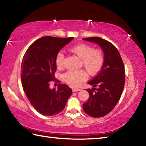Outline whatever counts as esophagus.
I'll return each mask as SVG.
<instances>
[{
    "mask_svg": "<svg viewBox=\"0 0 146 146\" xmlns=\"http://www.w3.org/2000/svg\"><path fill=\"white\" fill-rule=\"evenodd\" d=\"M73 92H76V91H79L81 90V89L80 88H73Z\"/></svg>",
    "mask_w": 146,
    "mask_h": 146,
    "instance_id": "obj_1",
    "label": "esophagus"
}]
</instances>
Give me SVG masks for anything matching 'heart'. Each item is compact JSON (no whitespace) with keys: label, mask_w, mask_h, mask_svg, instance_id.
I'll use <instances>...</instances> for the list:
<instances>
[{"label":"heart","mask_w":146,"mask_h":146,"mask_svg":"<svg viewBox=\"0 0 146 146\" xmlns=\"http://www.w3.org/2000/svg\"><path fill=\"white\" fill-rule=\"evenodd\" d=\"M71 52L82 59V65L89 74L95 75L100 71L104 63V55L99 49H94L92 46L86 44H79L70 49ZM64 55L58 52L55 58V64L58 68L64 66ZM87 74L84 71H70L63 76L64 80L71 86H77L80 82L87 79Z\"/></svg>","instance_id":"obj_1"}]
</instances>
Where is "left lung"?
<instances>
[{
	"instance_id": "8db88e82",
	"label": "left lung",
	"mask_w": 146,
	"mask_h": 146,
	"mask_svg": "<svg viewBox=\"0 0 146 146\" xmlns=\"http://www.w3.org/2000/svg\"><path fill=\"white\" fill-rule=\"evenodd\" d=\"M83 40L98 44L104 52L100 73L88 82L93 88L86 90L90 97L83 104V110L91 117H102L111 111L120 100L125 84L124 66L118 49L110 42L100 37Z\"/></svg>"
}]
</instances>
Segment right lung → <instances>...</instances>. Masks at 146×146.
<instances>
[{"label":"right lung","mask_w":146,"mask_h":146,"mask_svg":"<svg viewBox=\"0 0 146 146\" xmlns=\"http://www.w3.org/2000/svg\"><path fill=\"white\" fill-rule=\"evenodd\" d=\"M73 39L44 36L34 42L24 54L21 71L23 87L31 104L42 115L61 112L72 93L67 85L59 84L56 90L49 88V82L55 78L56 54Z\"/></svg>","instance_id":"obj_1"}]
</instances>
